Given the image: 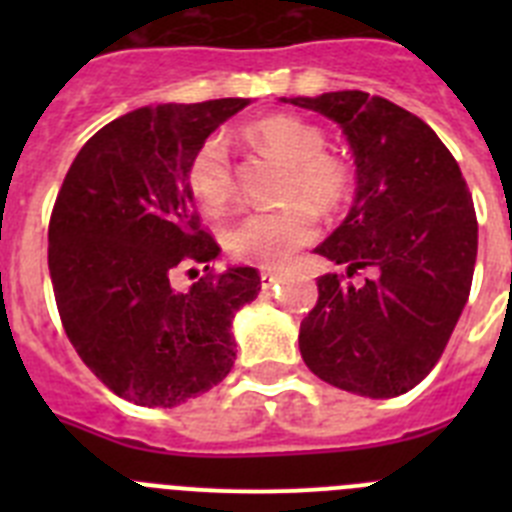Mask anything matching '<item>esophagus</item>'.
Masks as SVG:
<instances>
[{"label":"esophagus","instance_id":"obj_1","mask_svg":"<svg viewBox=\"0 0 512 512\" xmlns=\"http://www.w3.org/2000/svg\"><path fill=\"white\" fill-rule=\"evenodd\" d=\"M282 282V274H274V271H261V287L269 289V287H277Z\"/></svg>","mask_w":512,"mask_h":512}]
</instances>
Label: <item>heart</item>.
<instances>
[{
  "label": "heart",
  "instance_id": "obj_1",
  "mask_svg": "<svg viewBox=\"0 0 512 512\" xmlns=\"http://www.w3.org/2000/svg\"><path fill=\"white\" fill-rule=\"evenodd\" d=\"M253 146L287 161L282 207L253 210L225 233V246L238 261L284 266L300 248L315 241L320 212H336L351 194V171L336 153L323 151L325 133L297 115H269L248 128ZM189 192L207 212H220L233 197L235 179L228 140L207 135L187 166Z\"/></svg>",
  "mask_w": 512,
  "mask_h": 512
}]
</instances>
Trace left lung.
I'll list each match as a JSON object with an SVG mask.
<instances>
[{
    "mask_svg": "<svg viewBox=\"0 0 512 512\" xmlns=\"http://www.w3.org/2000/svg\"><path fill=\"white\" fill-rule=\"evenodd\" d=\"M336 120L356 158L348 217L315 253L346 264L318 279L300 323L310 372L361 397H397L428 377L472 289L477 212L431 125L366 92L289 99ZM361 268L364 285L345 282Z\"/></svg>",
    "mask_w": 512,
    "mask_h": 512,
    "instance_id": "1",
    "label": "left lung"
}]
</instances>
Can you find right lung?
<instances>
[{
    "instance_id": "right-lung-1",
    "label": "right lung",
    "mask_w": 512,
    "mask_h": 512,
    "mask_svg": "<svg viewBox=\"0 0 512 512\" xmlns=\"http://www.w3.org/2000/svg\"><path fill=\"white\" fill-rule=\"evenodd\" d=\"M246 104L128 112L84 143L58 189L48 269L63 330L104 387L143 408H174L223 382L233 315L259 295L251 266L212 269L220 246L187 184L194 148ZM179 273L201 277L179 290Z\"/></svg>"
}]
</instances>
